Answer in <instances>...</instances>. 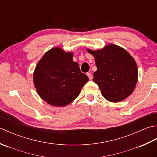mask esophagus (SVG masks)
Masks as SVG:
<instances>
[{"mask_svg": "<svg viewBox=\"0 0 157 157\" xmlns=\"http://www.w3.org/2000/svg\"><path fill=\"white\" fill-rule=\"evenodd\" d=\"M87 75H88V78H89V79H92V73H87Z\"/></svg>", "mask_w": 157, "mask_h": 157, "instance_id": "1", "label": "esophagus"}]
</instances>
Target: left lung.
Segmentation results:
<instances>
[{
	"label": "left lung",
	"instance_id": "8db88e82",
	"mask_svg": "<svg viewBox=\"0 0 157 157\" xmlns=\"http://www.w3.org/2000/svg\"><path fill=\"white\" fill-rule=\"evenodd\" d=\"M93 55L97 70L94 81L105 99L121 102L131 95L138 82V67L134 59L125 49L109 44L101 49L87 48Z\"/></svg>",
	"mask_w": 157,
	"mask_h": 157
}]
</instances>
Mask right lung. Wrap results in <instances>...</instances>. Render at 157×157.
Listing matches in <instances>:
<instances>
[{
  "mask_svg": "<svg viewBox=\"0 0 157 157\" xmlns=\"http://www.w3.org/2000/svg\"><path fill=\"white\" fill-rule=\"evenodd\" d=\"M73 53L54 47L40 60L33 74L38 94L54 106H65L80 94L88 78L73 61Z\"/></svg>",
  "mask_w": 157,
  "mask_h": 157,
  "instance_id": "1",
  "label": "right lung"
}]
</instances>
